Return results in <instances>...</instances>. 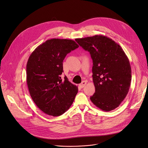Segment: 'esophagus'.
Returning a JSON list of instances; mask_svg holds the SVG:
<instances>
[{"label":"esophagus","instance_id":"obj_1","mask_svg":"<svg viewBox=\"0 0 148 148\" xmlns=\"http://www.w3.org/2000/svg\"><path fill=\"white\" fill-rule=\"evenodd\" d=\"M86 83H87V82H86V81H83V82L79 84V86H80L81 88H83V87H84L86 86Z\"/></svg>","mask_w":148,"mask_h":148}]
</instances>
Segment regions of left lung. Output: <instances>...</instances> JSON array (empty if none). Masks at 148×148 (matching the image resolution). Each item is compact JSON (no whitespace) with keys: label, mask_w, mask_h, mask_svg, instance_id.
Here are the masks:
<instances>
[{"label":"left lung","mask_w":148,"mask_h":148,"mask_svg":"<svg viewBox=\"0 0 148 148\" xmlns=\"http://www.w3.org/2000/svg\"><path fill=\"white\" fill-rule=\"evenodd\" d=\"M76 41L90 52L93 60V80L95 93L92 102L99 108L110 111L119 107L127 96L131 81L128 58L121 46L103 35Z\"/></svg>","instance_id":"obj_1"}]
</instances>
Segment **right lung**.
I'll use <instances>...</instances> for the list:
<instances>
[{"mask_svg": "<svg viewBox=\"0 0 148 148\" xmlns=\"http://www.w3.org/2000/svg\"><path fill=\"white\" fill-rule=\"evenodd\" d=\"M78 47L73 40L52 38L38 46L29 56L26 66L28 90L36 106L48 115L63 114L77 93V86L60 75L66 55Z\"/></svg>", "mask_w": 148, "mask_h": 148, "instance_id": "add662e5", "label": "right lung"}]
</instances>
